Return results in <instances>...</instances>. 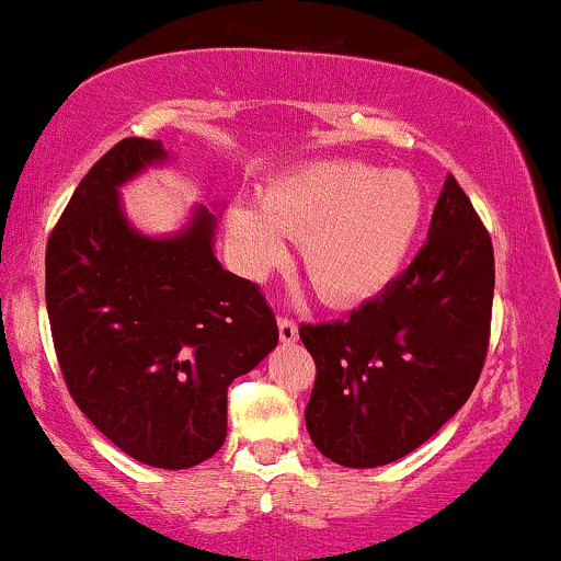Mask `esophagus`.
I'll list each match as a JSON object with an SVG mask.
<instances>
[{
  "label": "esophagus",
  "instance_id": "1",
  "mask_svg": "<svg viewBox=\"0 0 561 561\" xmlns=\"http://www.w3.org/2000/svg\"><path fill=\"white\" fill-rule=\"evenodd\" d=\"M278 332H280V343H286V345L297 343L299 327H297V321L288 319V316H280L278 319Z\"/></svg>",
  "mask_w": 561,
  "mask_h": 561
}]
</instances>
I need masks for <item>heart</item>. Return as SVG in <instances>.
I'll return each mask as SVG.
<instances>
[{
  "label": "heart",
  "mask_w": 561,
  "mask_h": 561,
  "mask_svg": "<svg viewBox=\"0 0 561 561\" xmlns=\"http://www.w3.org/2000/svg\"><path fill=\"white\" fill-rule=\"evenodd\" d=\"M424 221V192L408 172L356 159H327L275 181L262 210L234 207L229 240L251 273L302 240V267L327 302H356L380 291L405 264Z\"/></svg>",
  "instance_id": "b5f03b06"
}]
</instances>
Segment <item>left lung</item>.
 I'll return each instance as SVG.
<instances>
[{
	"label": "left lung",
	"instance_id": "1",
	"mask_svg": "<svg viewBox=\"0 0 561 561\" xmlns=\"http://www.w3.org/2000/svg\"><path fill=\"white\" fill-rule=\"evenodd\" d=\"M494 251L470 196L443 183L419 256L348 319L302 323L316 362L310 440L343 467H380L467 402L489 351Z\"/></svg>",
	"mask_w": 561,
	"mask_h": 561
}]
</instances>
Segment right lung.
<instances>
[{"mask_svg":"<svg viewBox=\"0 0 561 561\" xmlns=\"http://www.w3.org/2000/svg\"><path fill=\"white\" fill-rule=\"evenodd\" d=\"M161 140L126 137L75 188L45 248V305L75 405L142 465L186 470L227 440V389L278 345L256 283L213 253L216 216L148 238L118 188L164 164Z\"/></svg>","mask_w":561,"mask_h":561,"instance_id":"obj_1","label":"right lung"}]
</instances>
